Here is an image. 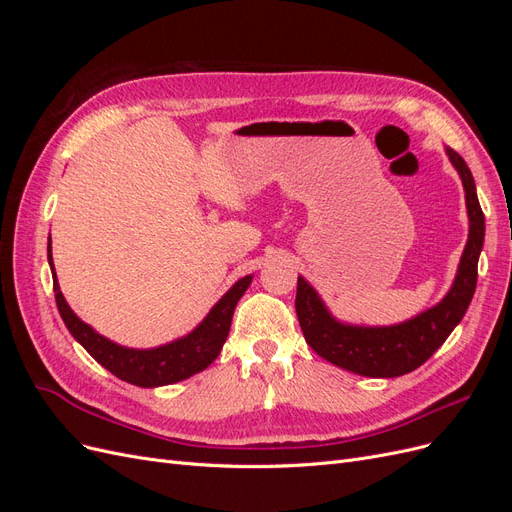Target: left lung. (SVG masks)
Listing matches in <instances>:
<instances>
[{
    "instance_id": "obj_1",
    "label": "left lung",
    "mask_w": 512,
    "mask_h": 512,
    "mask_svg": "<svg viewBox=\"0 0 512 512\" xmlns=\"http://www.w3.org/2000/svg\"><path fill=\"white\" fill-rule=\"evenodd\" d=\"M446 156L461 177L468 209V241L457 267L451 290L425 312L399 324L365 327L337 320L320 294L299 275L297 316L305 342L324 361L367 378H397L421 367L461 322L476 290L478 256L485 243V215L480 209L470 168L457 151L446 147Z\"/></svg>"
}]
</instances>
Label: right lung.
<instances>
[{
  "label": "right lung",
  "mask_w": 512,
  "mask_h": 512,
  "mask_svg": "<svg viewBox=\"0 0 512 512\" xmlns=\"http://www.w3.org/2000/svg\"><path fill=\"white\" fill-rule=\"evenodd\" d=\"M49 267L53 273V292L61 320L66 322L68 331L94 359L111 371L119 380L130 384L143 386V389H153V386L175 384L185 378H190L198 371L207 369L226 342L232 314L239 299L250 288L254 275H245L241 280L230 286L224 297L211 307V312L203 318L196 329L188 335H183L175 342L162 344L158 348H128L115 344L113 339L100 335L94 327H89L79 316L72 312V307L61 294L53 254H51V237H49Z\"/></svg>",
  "instance_id": "1"
}]
</instances>
